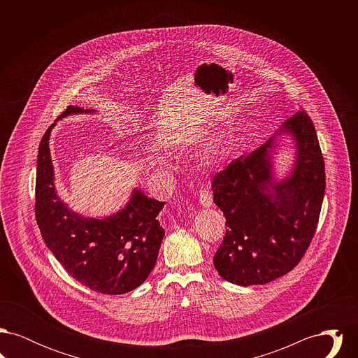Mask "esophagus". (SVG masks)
Instances as JSON below:
<instances>
[{
	"label": "esophagus",
	"mask_w": 358,
	"mask_h": 358,
	"mask_svg": "<svg viewBox=\"0 0 358 358\" xmlns=\"http://www.w3.org/2000/svg\"><path fill=\"white\" fill-rule=\"evenodd\" d=\"M200 204L203 205L204 208H209L210 205L213 204V199H212V193L208 187H203L200 189Z\"/></svg>",
	"instance_id": "obj_1"
}]
</instances>
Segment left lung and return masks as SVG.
<instances>
[{
    "mask_svg": "<svg viewBox=\"0 0 358 358\" xmlns=\"http://www.w3.org/2000/svg\"><path fill=\"white\" fill-rule=\"evenodd\" d=\"M282 133L296 145L287 178L273 180V136L234 159L212 181L213 201L227 220L213 264L222 279L238 286L266 285L289 273L305 255L320 220L324 162L313 120L299 111L282 124Z\"/></svg>",
    "mask_w": 358,
    "mask_h": 358,
    "instance_id": "1",
    "label": "left lung"
}]
</instances>
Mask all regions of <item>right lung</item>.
Listing matches in <instances>:
<instances>
[{"label":"right lung","mask_w":358,"mask_h":358,"mask_svg":"<svg viewBox=\"0 0 358 358\" xmlns=\"http://www.w3.org/2000/svg\"><path fill=\"white\" fill-rule=\"evenodd\" d=\"M94 113L69 107L60 117ZM50 126L40 142L36 174V222L41 236L64 270L85 287L120 295L141 286L155 266L165 229L157 216L165 203L134 189L118 213L87 219L64 204L55 187Z\"/></svg>","instance_id":"obj_1"}]
</instances>
